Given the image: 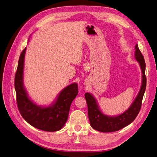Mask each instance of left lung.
Returning <instances> with one entry per match:
<instances>
[{"label": "left lung", "mask_w": 157, "mask_h": 157, "mask_svg": "<svg viewBox=\"0 0 157 157\" xmlns=\"http://www.w3.org/2000/svg\"><path fill=\"white\" fill-rule=\"evenodd\" d=\"M135 49V58L139 63L142 72V83L137 97L127 110L119 115L109 117L102 113L97 103V100L91 94L89 93L85 94L88 107V116L90 124L94 130L102 132H115L130 124L138 115L145 91L147 80L145 60L139 49L138 44L136 45Z\"/></svg>", "instance_id": "1"}]
</instances>
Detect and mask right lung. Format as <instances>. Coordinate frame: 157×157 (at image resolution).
Masks as SVG:
<instances>
[{"mask_svg": "<svg viewBox=\"0 0 157 157\" xmlns=\"http://www.w3.org/2000/svg\"><path fill=\"white\" fill-rule=\"evenodd\" d=\"M25 51L26 48L20 55L15 75V89L19 113L28 123L35 128L47 132L58 131L67 121L70 105L78 93V84L74 83L65 87L51 106L44 108L35 104L28 97L23 83Z\"/></svg>", "mask_w": 157, "mask_h": 157, "instance_id": "obj_1", "label": "right lung"}]
</instances>
